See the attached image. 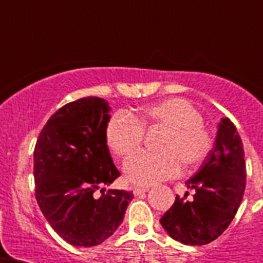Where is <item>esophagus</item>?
Returning a JSON list of instances; mask_svg holds the SVG:
<instances>
[{
	"mask_svg": "<svg viewBox=\"0 0 263 263\" xmlns=\"http://www.w3.org/2000/svg\"><path fill=\"white\" fill-rule=\"evenodd\" d=\"M147 191H148V187H136L133 190V194L136 195V196H138V195L146 194Z\"/></svg>",
	"mask_w": 263,
	"mask_h": 263,
	"instance_id": "obj_1",
	"label": "esophagus"
}]
</instances>
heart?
<instances>
[{
    "label": "heart",
    "instance_id": "1",
    "mask_svg": "<svg viewBox=\"0 0 263 263\" xmlns=\"http://www.w3.org/2000/svg\"><path fill=\"white\" fill-rule=\"evenodd\" d=\"M159 126L164 133L158 141V153H138L127 158L124 173L127 182L150 187L178 175L182 168L196 167L208 157L212 137L204 127L203 118L187 100L174 97L146 106L138 121L124 110L116 111L105 127L109 148L118 157L138 150L143 127Z\"/></svg>",
    "mask_w": 263,
    "mask_h": 263
}]
</instances>
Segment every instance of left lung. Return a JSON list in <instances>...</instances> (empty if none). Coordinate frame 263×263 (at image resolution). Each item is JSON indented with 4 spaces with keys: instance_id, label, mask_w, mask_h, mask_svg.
<instances>
[{
    "instance_id": "obj_1",
    "label": "left lung",
    "mask_w": 263,
    "mask_h": 263,
    "mask_svg": "<svg viewBox=\"0 0 263 263\" xmlns=\"http://www.w3.org/2000/svg\"><path fill=\"white\" fill-rule=\"evenodd\" d=\"M245 153L241 137L229 118L217 125L213 148L201 167L185 182L195 190L192 200L175 197L162 216L168 236L184 245H206L221 236L236 216L246 184Z\"/></svg>"
}]
</instances>
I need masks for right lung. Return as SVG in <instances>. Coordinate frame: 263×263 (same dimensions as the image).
<instances>
[{
	"label": "right lung",
	"instance_id": "right-lung-1",
	"mask_svg": "<svg viewBox=\"0 0 263 263\" xmlns=\"http://www.w3.org/2000/svg\"><path fill=\"white\" fill-rule=\"evenodd\" d=\"M109 111V103L100 97L67 104L51 116L34 150L39 208L53 231L73 246L104 242L117 231L134 197L133 192L105 188L120 176L105 139Z\"/></svg>",
	"mask_w": 263,
	"mask_h": 263
}]
</instances>
